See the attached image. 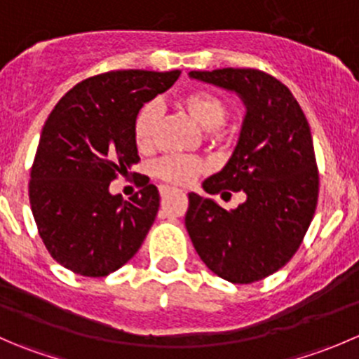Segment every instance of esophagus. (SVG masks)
Listing matches in <instances>:
<instances>
[{
  "label": "esophagus",
  "instance_id": "1",
  "mask_svg": "<svg viewBox=\"0 0 359 359\" xmlns=\"http://www.w3.org/2000/svg\"><path fill=\"white\" fill-rule=\"evenodd\" d=\"M170 191H172V187H168V186H161V187H159V194H161V196H166V194H168Z\"/></svg>",
  "mask_w": 359,
  "mask_h": 359
}]
</instances>
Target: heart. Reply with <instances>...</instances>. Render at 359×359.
<instances>
[{
	"mask_svg": "<svg viewBox=\"0 0 359 359\" xmlns=\"http://www.w3.org/2000/svg\"><path fill=\"white\" fill-rule=\"evenodd\" d=\"M182 107L191 118L208 130L210 137L219 139L222 135L224 121L229 116V104L222 95L206 88L191 90L179 99ZM161 118V109L156 102H146L137 111L133 119V140L142 151L154 146V137ZM206 168V163L198 156H166L161 158L154 166V172L161 180L175 186H187L194 177Z\"/></svg>",
	"mask_w": 359,
	"mask_h": 359,
	"instance_id": "1",
	"label": "heart"
}]
</instances>
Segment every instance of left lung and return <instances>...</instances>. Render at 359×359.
Masks as SVG:
<instances>
[{"instance_id": "8db88e82", "label": "left lung", "mask_w": 359, "mask_h": 359, "mask_svg": "<svg viewBox=\"0 0 359 359\" xmlns=\"http://www.w3.org/2000/svg\"><path fill=\"white\" fill-rule=\"evenodd\" d=\"M189 76L240 93L247 116L233 158L203 182L208 194L240 191L245 201L224 210L189 193L187 233L217 276L240 285L264 280L295 255L316 212L320 172L311 126L288 86L260 69Z\"/></svg>"}]
</instances>
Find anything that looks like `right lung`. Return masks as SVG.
<instances>
[{"mask_svg": "<svg viewBox=\"0 0 359 359\" xmlns=\"http://www.w3.org/2000/svg\"><path fill=\"white\" fill-rule=\"evenodd\" d=\"M180 71L119 69L83 79L57 102L31 166L29 203L53 260L102 278L128 262L158 215L159 193L137 175L139 193L112 196L109 184L139 163L137 111L168 90Z\"/></svg>", "mask_w": 359, "mask_h": 359, "instance_id": "add662e5", "label": "right lung"}]
</instances>
